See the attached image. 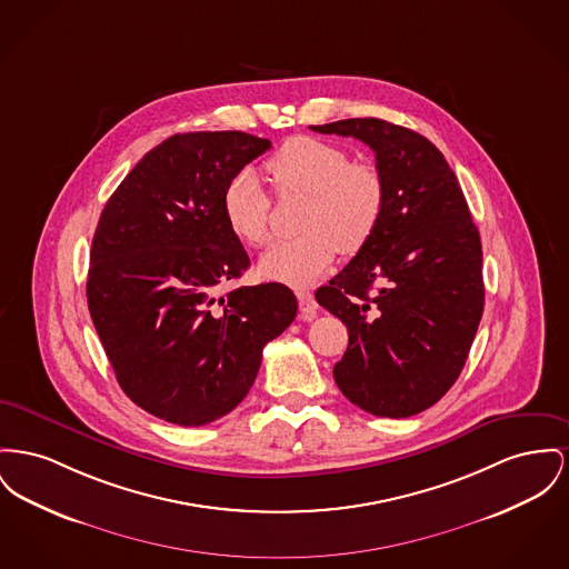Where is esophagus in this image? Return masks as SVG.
Returning <instances> with one entry per match:
<instances>
[{"mask_svg":"<svg viewBox=\"0 0 569 569\" xmlns=\"http://www.w3.org/2000/svg\"><path fill=\"white\" fill-rule=\"evenodd\" d=\"M297 299H299L302 320H313L318 313V302L313 299V295L305 288H297Z\"/></svg>","mask_w":569,"mask_h":569,"instance_id":"obj_1","label":"esophagus"}]
</instances>
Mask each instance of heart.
<instances>
[{"label": "heart", "mask_w": 569, "mask_h": 569, "mask_svg": "<svg viewBox=\"0 0 569 569\" xmlns=\"http://www.w3.org/2000/svg\"><path fill=\"white\" fill-rule=\"evenodd\" d=\"M267 171L279 193L307 196L302 234L274 242L260 260V272L292 286L309 283L333 264L337 251L352 256L376 234L387 184L369 161H348L343 148L316 137H292L270 159ZM221 210L236 238L262 247L270 238V200L258 176L240 169L228 180Z\"/></svg>", "instance_id": "heart-1"}]
</instances>
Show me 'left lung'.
I'll return each instance as SVG.
<instances>
[{"mask_svg": "<svg viewBox=\"0 0 569 569\" xmlns=\"http://www.w3.org/2000/svg\"><path fill=\"white\" fill-rule=\"evenodd\" d=\"M311 131L368 143L387 184L376 234L316 292L348 329L335 382L376 417H412L467 363L486 295L479 232L453 169L423 134L378 118Z\"/></svg>", "mask_w": 569, "mask_h": 569, "instance_id": "obj_1", "label": "left lung"}]
</instances>
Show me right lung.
<instances>
[{"label":"right lung","instance_id":"1","mask_svg":"<svg viewBox=\"0 0 569 569\" xmlns=\"http://www.w3.org/2000/svg\"><path fill=\"white\" fill-rule=\"evenodd\" d=\"M270 141L240 131L171 134L104 203L88 307L122 391L146 412L198 428L249 393L270 339L297 318L283 283L219 286L249 268L221 196Z\"/></svg>","mask_w":569,"mask_h":569}]
</instances>
